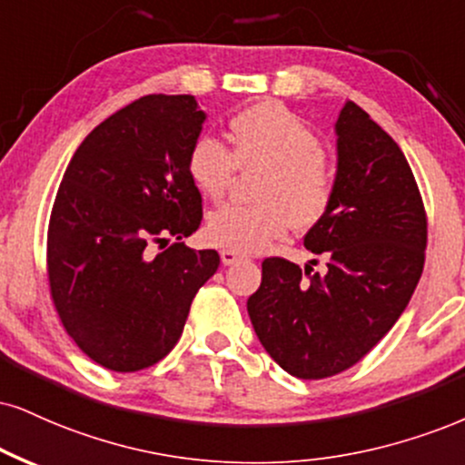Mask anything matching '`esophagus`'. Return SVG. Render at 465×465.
I'll list each match as a JSON object with an SVG mask.
<instances>
[{
    "mask_svg": "<svg viewBox=\"0 0 465 465\" xmlns=\"http://www.w3.org/2000/svg\"><path fill=\"white\" fill-rule=\"evenodd\" d=\"M220 256H222V265H226V267L234 265V262L243 259V256L239 254V252H234V250H222Z\"/></svg>",
    "mask_w": 465,
    "mask_h": 465,
    "instance_id": "obj_1",
    "label": "esophagus"
}]
</instances>
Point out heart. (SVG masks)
I'll list each match as a JSON object with an SVG mask.
<instances>
[{
    "instance_id": "obj_1",
    "label": "heart",
    "mask_w": 465,
    "mask_h": 465,
    "mask_svg": "<svg viewBox=\"0 0 465 465\" xmlns=\"http://www.w3.org/2000/svg\"><path fill=\"white\" fill-rule=\"evenodd\" d=\"M232 153L211 135L193 140L187 174L203 196L222 200L234 172L262 170L256 206L228 204L206 217V239L217 248L261 252L282 239L289 226H312L334 196V172L321 140L303 120L276 101L245 107L231 120Z\"/></svg>"
}]
</instances>
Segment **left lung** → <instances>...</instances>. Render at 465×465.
Here are the masks:
<instances>
[{"label":"left lung","instance_id":"obj_1","mask_svg":"<svg viewBox=\"0 0 465 465\" xmlns=\"http://www.w3.org/2000/svg\"><path fill=\"white\" fill-rule=\"evenodd\" d=\"M334 129V196L303 237L328 269L265 259L248 300L261 345L300 380L360 362L408 308L425 265L427 215L403 151L353 101Z\"/></svg>","mask_w":465,"mask_h":465}]
</instances>
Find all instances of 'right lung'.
Returning a JSON list of instances; mask_svg holds the SVG:
<instances>
[{
    "label": "right lung",
    "mask_w": 465,
    "mask_h": 465,
    "mask_svg": "<svg viewBox=\"0 0 465 465\" xmlns=\"http://www.w3.org/2000/svg\"><path fill=\"white\" fill-rule=\"evenodd\" d=\"M204 120L192 94L142 96L85 135L57 189L51 297L68 336L110 371H142L168 355L220 267L215 250L183 243L203 220L187 153Z\"/></svg>",
    "instance_id": "obj_1"
}]
</instances>
